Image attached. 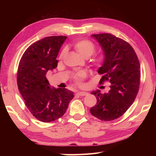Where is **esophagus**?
I'll return each mask as SVG.
<instances>
[{"mask_svg": "<svg viewBox=\"0 0 156 156\" xmlns=\"http://www.w3.org/2000/svg\"><path fill=\"white\" fill-rule=\"evenodd\" d=\"M77 94H78L79 96H87V95H88L89 94L87 93V92H86V91H79V92H78Z\"/></svg>", "mask_w": 156, "mask_h": 156, "instance_id": "34e87169", "label": "esophagus"}]
</instances>
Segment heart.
I'll return each instance as SVG.
<instances>
[{
    "mask_svg": "<svg viewBox=\"0 0 156 156\" xmlns=\"http://www.w3.org/2000/svg\"><path fill=\"white\" fill-rule=\"evenodd\" d=\"M75 48L77 50L78 54L83 58H89L91 55L94 54L95 50H96V47H95L94 43L87 40L80 41L78 42V43H76L75 44ZM66 51H67V49L66 48H64L62 49V51L60 53V58H62V56H64ZM101 58H98L96 60V65H100L101 64ZM86 76L87 74L85 72H84V71H80V72L76 73L73 76V79L76 83H77L78 84H80L82 83V81H83L84 80V78L86 77Z\"/></svg>",
    "mask_w": 156,
    "mask_h": 156,
    "instance_id": "heart-1",
    "label": "heart"
}]
</instances>
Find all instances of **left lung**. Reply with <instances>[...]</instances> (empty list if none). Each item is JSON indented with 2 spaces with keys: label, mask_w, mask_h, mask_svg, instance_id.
<instances>
[{
  "label": "left lung",
  "mask_w": 156,
  "mask_h": 156,
  "mask_svg": "<svg viewBox=\"0 0 156 156\" xmlns=\"http://www.w3.org/2000/svg\"><path fill=\"white\" fill-rule=\"evenodd\" d=\"M91 37L101 47L104 60L98 72L102 74L99 82L110 83L107 93L100 90L91 92L97 104L90 109L92 115L104 121L115 120L122 115L133 104L140 84V62L135 51L122 39L110 34H93Z\"/></svg>",
  "instance_id": "8db88e82"
}]
</instances>
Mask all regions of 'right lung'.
<instances>
[{"instance_id":"1","label":"right lung","mask_w":156,"mask_h":156,"mask_svg":"<svg viewBox=\"0 0 156 156\" xmlns=\"http://www.w3.org/2000/svg\"><path fill=\"white\" fill-rule=\"evenodd\" d=\"M67 36H49L28 47L20 60L17 84L27 109L44 122L54 121L65 114L73 92L51 87L46 74L56 68V58Z\"/></svg>"}]
</instances>
